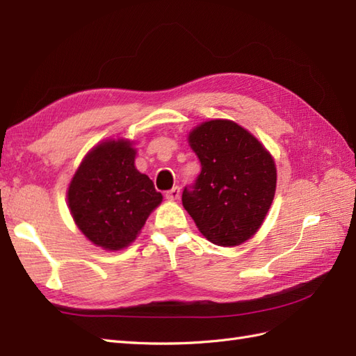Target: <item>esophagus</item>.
<instances>
[{
	"label": "esophagus",
	"instance_id": "34e87169",
	"mask_svg": "<svg viewBox=\"0 0 356 356\" xmlns=\"http://www.w3.org/2000/svg\"><path fill=\"white\" fill-rule=\"evenodd\" d=\"M165 197L168 199V200H177L180 197V188L179 186L171 188L170 191L165 193Z\"/></svg>",
	"mask_w": 356,
	"mask_h": 356
}]
</instances>
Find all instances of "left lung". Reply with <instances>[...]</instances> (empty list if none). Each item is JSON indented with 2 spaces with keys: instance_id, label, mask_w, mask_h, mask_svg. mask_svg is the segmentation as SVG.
Wrapping results in <instances>:
<instances>
[{
  "instance_id": "obj_1",
  "label": "left lung",
  "mask_w": 356,
  "mask_h": 356,
  "mask_svg": "<svg viewBox=\"0 0 356 356\" xmlns=\"http://www.w3.org/2000/svg\"><path fill=\"white\" fill-rule=\"evenodd\" d=\"M188 143L202 171L193 190H184V208L211 243H245L260 229L274 200V157L254 134L228 119L202 122L188 134Z\"/></svg>"
}]
</instances>
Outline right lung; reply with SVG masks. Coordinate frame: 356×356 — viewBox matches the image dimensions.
Instances as JSON below:
<instances>
[{
    "mask_svg": "<svg viewBox=\"0 0 356 356\" xmlns=\"http://www.w3.org/2000/svg\"><path fill=\"white\" fill-rule=\"evenodd\" d=\"M134 140L118 138L97 143L82 159L67 190V205L79 231L105 251L131 245L162 194L138 171Z\"/></svg>",
    "mask_w": 356,
    "mask_h": 356,
    "instance_id": "add662e5",
    "label": "right lung"
}]
</instances>
